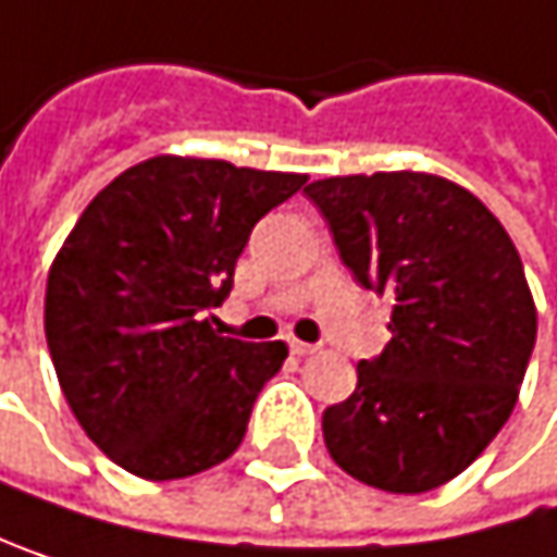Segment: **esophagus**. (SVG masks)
Returning <instances> with one entry per match:
<instances>
[{
  "label": "esophagus",
  "instance_id": "esophagus-1",
  "mask_svg": "<svg viewBox=\"0 0 557 557\" xmlns=\"http://www.w3.org/2000/svg\"><path fill=\"white\" fill-rule=\"evenodd\" d=\"M288 350H292L295 357H311L318 347H314V344H305V341H295V337H292V341H288Z\"/></svg>",
  "mask_w": 557,
  "mask_h": 557
}]
</instances>
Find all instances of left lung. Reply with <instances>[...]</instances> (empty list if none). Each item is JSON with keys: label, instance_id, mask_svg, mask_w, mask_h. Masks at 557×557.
Instances as JSON below:
<instances>
[{"label": "left lung", "instance_id": "obj_1", "mask_svg": "<svg viewBox=\"0 0 557 557\" xmlns=\"http://www.w3.org/2000/svg\"><path fill=\"white\" fill-rule=\"evenodd\" d=\"M305 194L357 282L396 301L393 341L324 412V444L367 486L428 493L516 409L539 327L522 259L467 187L428 171L321 177Z\"/></svg>", "mask_w": 557, "mask_h": 557}]
</instances>
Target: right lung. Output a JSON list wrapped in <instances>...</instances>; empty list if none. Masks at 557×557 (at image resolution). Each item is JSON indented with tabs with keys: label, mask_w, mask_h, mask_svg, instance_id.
<instances>
[{
	"label": "right lung",
	"mask_w": 557,
	"mask_h": 557,
	"mask_svg": "<svg viewBox=\"0 0 557 557\" xmlns=\"http://www.w3.org/2000/svg\"><path fill=\"white\" fill-rule=\"evenodd\" d=\"M308 174L154 154L113 177L58 249L45 334L87 437L141 480L223 463L288 347L213 331L252 226Z\"/></svg>",
	"instance_id": "add662e5"
}]
</instances>
